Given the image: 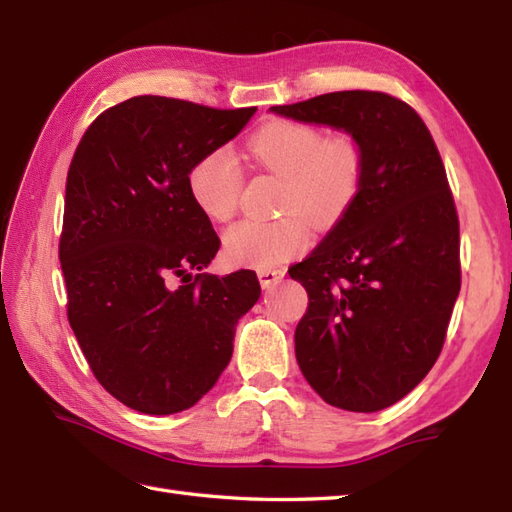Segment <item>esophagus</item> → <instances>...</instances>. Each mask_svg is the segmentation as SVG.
Masks as SVG:
<instances>
[{
  "label": "esophagus",
  "mask_w": 512,
  "mask_h": 512,
  "mask_svg": "<svg viewBox=\"0 0 512 512\" xmlns=\"http://www.w3.org/2000/svg\"><path fill=\"white\" fill-rule=\"evenodd\" d=\"M257 277H259V284H262V288H273L279 284L281 279H284V270H259Z\"/></svg>",
  "instance_id": "obj_1"
}]
</instances>
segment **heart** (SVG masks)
<instances>
[{
	"label": "heart",
	"instance_id": "obj_1",
	"mask_svg": "<svg viewBox=\"0 0 512 512\" xmlns=\"http://www.w3.org/2000/svg\"><path fill=\"white\" fill-rule=\"evenodd\" d=\"M246 154L284 178L273 222L242 220L224 233L228 262L270 270L297 257L310 244V228H330L350 211L363 180L361 149L350 136L325 138L317 127L273 121L248 138ZM244 176L231 151L213 149L189 173V193L211 220L224 222L237 211Z\"/></svg>",
	"mask_w": 512,
	"mask_h": 512
}]
</instances>
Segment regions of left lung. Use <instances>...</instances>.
I'll use <instances>...</instances> for the list:
<instances>
[{
  "label": "left lung",
  "instance_id": "1",
  "mask_svg": "<svg viewBox=\"0 0 512 512\" xmlns=\"http://www.w3.org/2000/svg\"><path fill=\"white\" fill-rule=\"evenodd\" d=\"M270 112L350 134L363 156L354 204L292 266L308 292L295 354L332 407L380 411L438 361L460 295V224L438 147L394 96L347 90Z\"/></svg>",
  "mask_w": 512,
  "mask_h": 512
}]
</instances>
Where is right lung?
<instances>
[{
  "label": "right lung",
  "mask_w": 512,
  "mask_h": 512,
  "mask_svg": "<svg viewBox=\"0 0 512 512\" xmlns=\"http://www.w3.org/2000/svg\"><path fill=\"white\" fill-rule=\"evenodd\" d=\"M255 112L134 96L96 118L74 151L59 244L68 319L96 380L140 413L193 407L262 295L253 270L200 273L220 237L189 193L195 162Z\"/></svg>",
  "instance_id": "1"
}]
</instances>
